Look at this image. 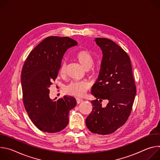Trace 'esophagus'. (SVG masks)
Instances as JSON below:
<instances>
[{
  "instance_id": "34e87169",
  "label": "esophagus",
  "mask_w": 160,
  "mask_h": 160,
  "mask_svg": "<svg viewBox=\"0 0 160 160\" xmlns=\"http://www.w3.org/2000/svg\"><path fill=\"white\" fill-rule=\"evenodd\" d=\"M77 99V104H80V103H81V102H83V99H79V98H77L76 99Z\"/></svg>"
}]
</instances>
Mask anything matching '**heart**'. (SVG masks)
Masks as SVG:
<instances>
[{"mask_svg": "<svg viewBox=\"0 0 160 160\" xmlns=\"http://www.w3.org/2000/svg\"><path fill=\"white\" fill-rule=\"evenodd\" d=\"M75 59L84 68L85 70H90L94 64V59L93 56L87 50H81L75 54ZM90 70H89V69ZM66 72V64L62 62L59 69V74L61 77H64ZM89 88L87 82H72L66 86L64 91L66 94L77 98L83 97Z\"/></svg>", "mask_w": 160, "mask_h": 160, "instance_id": "heart-1", "label": "heart"}]
</instances>
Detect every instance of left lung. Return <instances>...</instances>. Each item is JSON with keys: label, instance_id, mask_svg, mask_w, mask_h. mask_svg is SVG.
<instances>
[{"label": "left lung", "instance_id": "left-lung-1", "mask_svg": "<svg viewBox=\"0 0 160 160\" xmlns=\"http://www.w3.org/2000/svg\"><path fill=\"white\" fill-rule=\"evenodd\" d=\"M102 59L97 82L91 93L96 98L91 101L92 111L85 123L94 133H113L127 120L132 111L136 87L133 78L130 59L125 51L113 41L96 38ZM107 100L103 107L101 102Z\"/></svg>", "mask_w": 160, "mask_h": 160}]
</instances>
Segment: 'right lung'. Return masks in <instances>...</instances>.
Instances as JSON below:
<instances>
[{
  "instance_id": "1",
  "label": "right lung",
  "mask_w": 160,
  "mask_h": 160,
  "mask_svg": "<svg viewBox=\"0 0 160 160\" xmlns=\"http://www.w3.org/2000/svg\"><path fill=\"white\" fill-rule=\"evenodd\" d=\"M77 44L67 37H48L30 52L22 67L21 82L25 108L33 124L43 132L63 130L69 122L70 111L77 105L75 98L71 96L51 99L49 88L58 77L64 53Z\"/></svg>"
}]
</instances>
